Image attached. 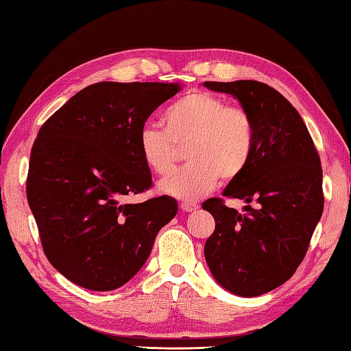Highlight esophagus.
I'll return each mask as SVG.
<instances>
[{
    "instance_id": "esophagus-1",
    "label": "esophagus",
    "mask_w": 351,
    "mask_h": 351,
    "mask_svg": "<svg viewBox=\"0 0 351 351\" xmlns=\"http://www.w3.org/2000/svg\"><path fill=\"white\" fill-rule=\"evenodd\" d=\"M180 208H181V211H184V213H192V211H195V209H198V205H195V203H181Z\"/></svg>"
}]
</instances>
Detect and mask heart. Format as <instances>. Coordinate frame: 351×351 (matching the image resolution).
Segmentation results:
<instances>
[{
	"label": "heart",
	"instance_id": "heart-1",
	"mask_svg": "<svg viewBox=\"0 0 351 351\" xmlns=\"http://www.w3.org/2000/svg\"><path fill=\"white\" fill-rule=\"evenodd\" d=\"M164 130L145 125L137 148L140 158L156 175L173 169L186 146L189 164L164 178L159 191L181 200H198L223 181L241 176L254 158L257 125L245 107L232 106L226 97L192 91L175 101L162 117Z\"/></svg>",
	"mask_w": 351,
	"mask_h": 351
}]
</instances>
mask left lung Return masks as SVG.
Wrapping results in <instances>:
<instances>
[{"mask_svg": "<svg viewBox=\"0 0 351 351\" xmlns=\"http://www.w3.org/2000/svg\"><path fill=\"white\" fill-rule=\"evenodd\" d=\"M205 86L233 94L257 125L252 160L223 191L255 206L239 214L223 198L203 203L216 221L205 258L223 289L258 296L289 280L306 257L325 203L320 156L301 114L274 88L255 80Z\"/></svg>", "mask_w": 351, "mask_h": 351, "instance_id": "obj_1", "label": "left lung"}]
</instances>
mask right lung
I'll return each instance as SVG.
<instances>
[{
  "mask_svg": "<svg viewBox=\"0 0 351 351\" xmlns=\"http://www.w3.org/2000/svg\"><path fill=\"white\" fill-rule=\"evenodd\" d=\"M178 83L99 82L42 124L31 149L26 198L45 257L88 290L124 285L148 260L156 234L176 216L169 195L123 203L153 186L137 140Z\"/></svg>",
  "mask_w": 351,
  "mask_h": 351,
  "instance_id": "right-lung-1",
  "label": "right lung"
}]
</instances>
